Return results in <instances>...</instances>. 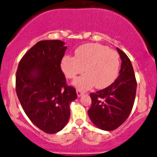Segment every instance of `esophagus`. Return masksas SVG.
Here are the masks:
<instances>
[{"label":"esophagus","instance_id":"esophagus-1","mask_svg":"<svg viewBox=\"0 0 157 157\" xmlns=\"http://www.w3.org/2000/svg\"><path fill=\"white\" fill-rule=\"evenodd\" d=\"M77 97H80L82 95V92L80 91V90L77 89Z\"/></svg>","mask_w":157,"mask_h":157}]
</instances>
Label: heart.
<instances>
[{
	"label": "heart",
	"instance_id": "heart-1",
	"mask_svg": "<svg viewBox=\"0 0 157 157\" xmlns=\"http://www.w3.org/2000/svg\"><path fill=\"white\" fill-rule=\"evenodd\" d=\"M61 68L67 78L73 79L85 70L72 84L81 91H86L95 85L104 89L116 80L120 68L119 55L113 50L102 45L86 44L75 50V57L65 56Z\"/></svg>",
	"mask_w": 157,
	"mask_h": 157
}]
</instances>
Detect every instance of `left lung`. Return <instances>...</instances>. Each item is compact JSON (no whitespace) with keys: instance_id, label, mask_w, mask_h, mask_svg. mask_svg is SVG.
<instances>
[{"instance_id":"left-lung-1","label":"left lung","mask_w":157,"mask_h":157,"mask_svg":"<svg viewBox=\"0 0 157 157\" xmlns=\"http://www.w3.org/2000/svg\"><path fill=\"white\" fill-rule=\"evenodd\" d=\"M122 60L117 79L105 89L90 94L91 106L88 111L94 125L103 131L120 127L130 114L135 100L136 81L128 57L117 48Z\"/></svg>"}]
</instances>
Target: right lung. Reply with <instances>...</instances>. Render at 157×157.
<instances>
[{"instance_id": "obj_1", "label": "right lung", "mask_w": 157, "mask_h": 157, "mask_svg": "<svg viewBox=\"0 0 157 157\" xmlns=\"http://www.w3.org/2000/svg\"><path fill=\"white\" fill-rule=\"evenodd\" d=\"M67 46L58 40L37 43L20 61L16 72V93L23 111L38 128L55 134L70 117V103L76 90L66 86L61 60Z\"/></svg>"}]
</instances>
